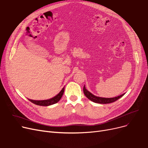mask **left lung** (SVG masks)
<instances>
[{"label": "left lung", "instance_id": "obj_1", "mask_svg": "<svg viewBox=\"0 0 148 148\" xmlns=\"http://www.w3.org/2000/svg\"><path fill=\"white\" fill-rule=\"evenodd\" d=\"M83 91L84 95H86V96L88 98V99L90 101H93L95 103H112L116 101L117 99H119V98H121L122 97L125 93L115 97H111V98H105V97H97L93 95L92 93H91L90 91H88L86 88L85 86H84L83 88Z\"/></svg>", "mask_w": 148, "mask_h": 148}]
</instances>
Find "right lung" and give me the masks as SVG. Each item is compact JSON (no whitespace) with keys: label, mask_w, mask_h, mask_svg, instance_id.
<instances>
[{"label":"right lung","mask_w":148,"mask_h":148,"mask_svg":"<svg viewBox=\"0 0 148 148\" xmlns=\"http://www.w3.org/2000/svg\"><path fill=\"white\" fill-rule=\"evenodd\" d=\"M64 87H63L60 92L57 95H56L53 97L51 98V99H47V100L35 101V100H32L29 99H28V100L30 101L33 103L37 105H40V106H49V105H51L54 103H57L60 100L63 93H64Z\"/></svg>","instance_id":"obj_1"}]
</instances>
